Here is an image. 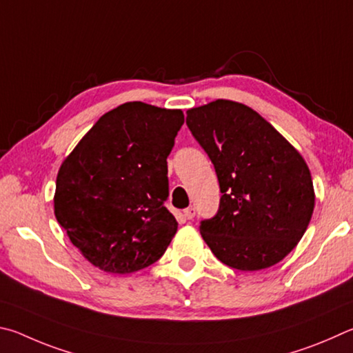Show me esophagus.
Segmentation results:
<instances>
[{
  "instance_id": "obj_1",
  "label": "esophagus",
  "mask_w": 353,
  "mask_h": 353,
  "mask_svg": "<svg viewBox=\"0 0 353 353\" xmlns=\"http://www.w3.org/2000/svg\"><path fill=\"white\" fill-rule=\"evenodd\" d=\"M184 217H186L188 220H192L195 217V209L190 206L188 209H184Z\"/></svg>"
}]
</instances>
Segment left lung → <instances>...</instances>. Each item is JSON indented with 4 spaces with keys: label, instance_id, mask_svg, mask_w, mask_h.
Returning <instances> with one entry per match:
<instances>
[{
    "label": "left lung",
    "instance_id": "obj_1",
    "mask_svg": "<svg viewBox=\"0 0 353 353\" xmlns=\"http://www.w3.org/2000/svg\"><path fill=\"white\" fill-rule=\"evenodd\" d=\"M186 123L217 172L220 208L200 232L220 262L273 267L307 231L314 209L305 159L248 105L217 99L188 110Z\"/></svg>",
    "mask_w": 353,
    "mask_h": 353
}]
</instances>
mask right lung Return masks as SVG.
Wrapping results in <instances>:
<instances>
[{
    "label": "right lung",
    "instance_id": "1",
    "mask_svg": "<svg viewBox=\"0 0 353 353\" xmlns=\"http://www.w3.org/2000/svg\"><path fill=\"white\" fill-rule=\"evenodd\" d=\"M181 110L125 102L105 113L61 163L54 214L96 268L130 274L164 254L178 230L164 201Z\"/></svg>",
    "mask_w": 353,
    "mask_h": 353
}]
</instances>
